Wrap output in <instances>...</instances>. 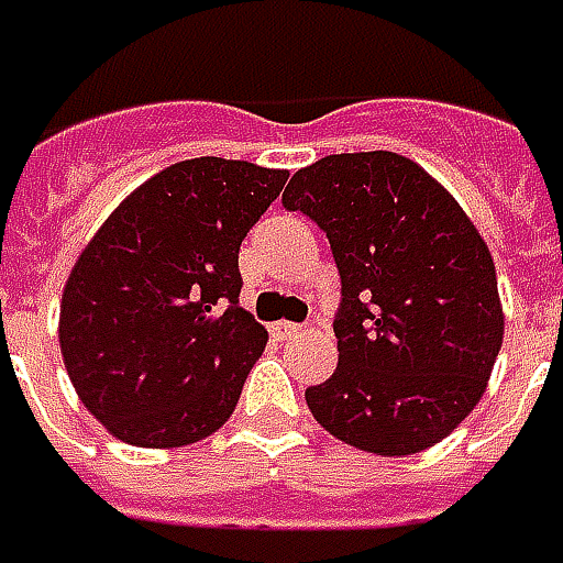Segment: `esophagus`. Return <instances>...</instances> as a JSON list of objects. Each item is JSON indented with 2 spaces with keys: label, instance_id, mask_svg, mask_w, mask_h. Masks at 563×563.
Here are the masks:
<instances>
[{
  "label": "esophagus",
  "instance_id": "1",
  "mask_svg": "<svg viewBox=\"0 0 563 563\" xmlns=\"http://www.w3.org/2000/svg\"><path fill=\"white\" fill-rule=\"evenodd\" d=\"M301 332V327L298 323H289V320H277V323H271V335L277 339V342H286V339H292V335H298Z\"/></svg>",
  "mask_w": 563,
  "mask_h": 563
}]
</instances>
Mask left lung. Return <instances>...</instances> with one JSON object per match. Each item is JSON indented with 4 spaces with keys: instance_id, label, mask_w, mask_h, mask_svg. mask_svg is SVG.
<instances>
[{
    "instance_id": "8db88e82",
    "label": "left lung",
    "mask_w": 563,
    "mask_h": 563,
    "mask_svg": "<svg viewBox=\"0 0 563 563\" xmlns=\"http://www.w3.org/2000/svg\"><path fill=\"white\" fill-rule=\"evenodd\" d=\"M283 206L327 233L342 280L339 366L305 391L313 419L378 456L443 441L484 397L503 347L481 233L426 169L388 151L317 159Z\"/></svg>"
}]
</instances>
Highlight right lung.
Instances as JSON below:
<instances>
[{"label": "right lung", "instance_id": "obj_1", "mask_svg": "<svg viewBox=\"0 0 563 563\" xmlns=\"http://www.w3.org/2000/svg\"><path fill=\"white\" fill-rule=\"evenodd\" d=\"M286 172L175 163L95 233L60 298L79 400L120 441L185 446L231 419L267 332L240 308V243Z\"/></svg>", "mask_w": 563, "mask_h": 563}]
</instances>
